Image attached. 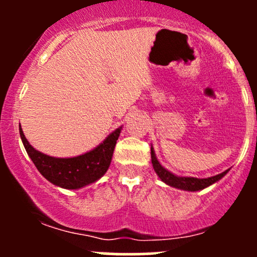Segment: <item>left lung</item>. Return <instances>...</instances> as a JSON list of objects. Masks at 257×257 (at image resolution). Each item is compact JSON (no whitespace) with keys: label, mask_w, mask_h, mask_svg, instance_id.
<instances>
[{"label":"left lung","mask_w":257,"mask_h":257,"mask_svg":"<svg viewBox=\"0 0 257 257\" xmlns=\"http://www.w3.org/2000/svg\"><path fill=\"white\" fill-rule=\"evenodd\" d=\"M151 161H152L153 169H155L156 174H157L162 181L166 182L167 185L172 186V187L179 188V190H184V191H191V192L203 190V188L215 184V182L219 181L220 179H222L229 170L228 169L226 170V172L217 174V175L211 176V178H208V179L188 178V176H176L174 175L173 173H170L169 170H167L166 168L161 166V163L157 161V157H156L155 151H153V147H151Z\"/></svg>","instance_id":"8db88e82"}]
</instances>
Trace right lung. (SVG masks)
Here are the masks:
<instances>
[{"label": "right lung", "mask_w": 257, "mask_h": 257, "mask_svg": "<svg viewBox=\"0 0 257 257\" xmlns=\"http://www.w3.org/2000/svg\"><path fill=\"white\" fill-rule=\"evenodd\" d=\"M120 131L122 126L112 132L99 146L84 155L72 158H55L35 150L26 140L19 125L20 138L38 172L53 185L66 190H78L93 184L107 172Z\"/></svg>", "instance_id": "1"}]
</instances>
